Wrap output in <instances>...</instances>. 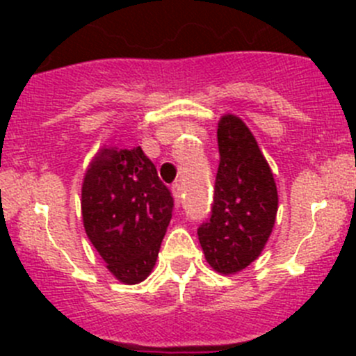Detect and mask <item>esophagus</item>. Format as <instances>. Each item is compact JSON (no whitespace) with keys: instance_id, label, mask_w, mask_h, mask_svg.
<instances>
[{"instance_id":"obj_1","label":"esophagus","mask_w":356,"mask_h":356,"mask_svg":"<svg viewBox=\"0 0 356 356\" xmlns=\"http://www.w3.org/2000/svg\"><path fill=\"white\" fill-rule=\"evenodd\" d=\"M172 195H174V200H175V207H181L182 203V184H179V182H175L174 186H172Z\"/></svg>"}]
</instances>
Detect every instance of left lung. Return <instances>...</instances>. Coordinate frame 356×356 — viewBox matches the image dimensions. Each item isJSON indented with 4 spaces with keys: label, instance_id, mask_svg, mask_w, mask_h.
Here are the masks:
<instances>
[{
    "label": "left lung",
    "instance_id": "8db88e82",
    "mask_svg": "<svg viewBox=\"0 0 356 356\" xmlns=\"http://www.w3.org/2000/svg\"><path fill=\"white\" fill-rule=\"evenodd\" d=\"M217 143L220 160L211 215L198 227V238L208 264L220 274H234L264 250L277 215V188L241 118L222 117Z\"/></svg>",
    "mask_w": 356,
    "mask_h": 356
}]
</instances>
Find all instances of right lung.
I'll list each match as a JSON object with an SVG mask.
<instances>
[{
    "mask_svg": "<svg viewBox=\"0 0 356 356\" xmlns=\"http://www.w3.org/2000/svg\"><path fill=\"white\" fill-rule=\"evenodd\" d=\"M86 234L120 282L149 275L172 218L174 198L141 148H103L82 184Z\"/></svg>",
    "mask_w": 356,
    "mask_h": 356,
    "instance_id": "obj_1",
    "label": "right lung"
}]
</instances>
